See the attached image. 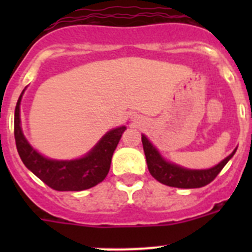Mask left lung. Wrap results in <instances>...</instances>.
Returning <instances> with one entry per match:
<instances>
[{"label":"left lung","instance_id":"8db88e82","mask_svg":"<svg viewBox=\"0 0 252 252\" xmlns=\"http://www.w3.org/2000/svg\"><path fill=\"white\" fill-rule=\"evenodd\" d=\"M141 141L150 174L158 182L165 184V186L186 189L201 188V187L211 183L220 174V171L223 169V166L235 155L236 150H237V149H235L228 157L224 158L221 162H218L217 165L212 166V168L187 169L164 159L159 150L151 144V141L145 135H141Z\"/></svg>","mask_w":252,"mask_h":252}]
</instances>
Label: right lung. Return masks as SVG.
<instances>
[{"instance_id": "obj_1", "label": "right lung", "mask_w": 252, "mask_h": 252, "mask_svg": "<svg viewBox=\"0 0 252 252\" xmlns=\"http://www.w3.org/2000/svg\"><path fill=\"white\" fill-rule=\"evenodd\" d=\"M26 90V88H25ZM22 91L15 108V141L19 155L26 168L46 186L55 190H84L101 183L110 171L111 160L126 126H120L104 133L92 150L73 160H55L44 157L29 144L21 128L20 104Z\"/></svg>"}]
</instances>
